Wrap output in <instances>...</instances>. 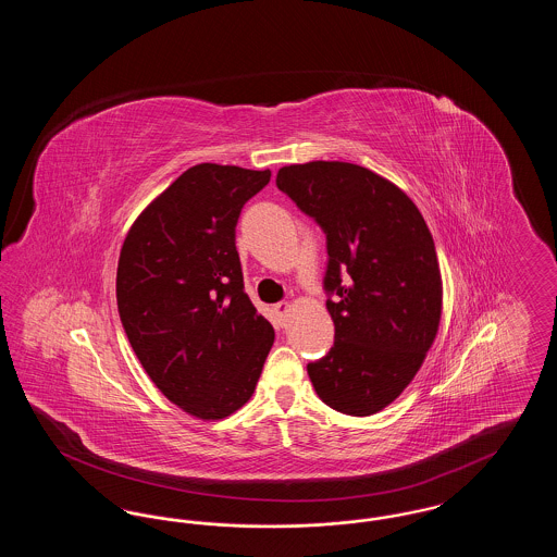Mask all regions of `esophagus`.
<instances>
[{
	"mask_svg": "<svg viewBox=\"0 0 557 557\" xmlns=\"http://www.w3.org/2000/svg\"><path fill=\"white\" fill-rule=\"evenodd\" d=\"M288 311H290V305H288V302H277V305L273 307V313H275V318L280 319L282 325H284V321L288 318Z\"/></svg>",
	"mask_w": 557,
	"mask_h": 557,
	"instance_id": "34e87169",
	"label": "esophagus"
}]
</instances>
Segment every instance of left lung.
Wrapping results in <instances>:
<instances>
[{
	"mask_svg": "<svg viewBox=\"0 0 557 557\" xmlns=\"http://www.w3.org/2000/svg\"><path fill=\"white\" fill-rule=\"evenodd\" d=\"M275 184L325 234L336 334L307 366L315 393L341 413H377L413 380L438 332L443 284L424 216L395 184L350 162L290 164Z\"/></svg>",
	"mask_w": 557,
	"mask_h": 557,
	"instance_id": "left-lung-1",
	"label": "left lung"
}]
</instances>
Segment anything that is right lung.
Masks as SVG:
<instances>
[{
    "instance_id": "add662e5",
    "label": "right lung",
    "mask_w": 557,
    "mask_h": 557,
    "mask_svg": "<svg viewBox=\"0 0 557 557\" xmlns=\"http://www.w3.org/2000/svg\"><path fill=\"white\" fill-rule=\"evenodd\" d=\"M271 180L202 162L137 216L121 248L116 305L125 334L160 393L202 420L252 397L273 327L244 292L236 225Z\"/></svg>"
}]
</instances>
